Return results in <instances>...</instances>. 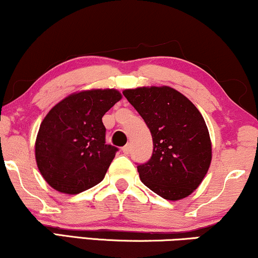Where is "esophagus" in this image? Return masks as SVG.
<instances>
[{
    "mask_svg": "<svg viewBox=\"0 0 258 258\" xmlns=\"http://www.w3.org/2000/svg\"><path fill=\"white\" fill-rule=\"evenodd\" d=\"M130 148H132V146H130V144L125 145V146H124V147L122 148V152H123L124 154H129V152H130Z\"/></svg>",
    "mask_w": 258,
    "mask_h": 258,
    "instance_id": "1",
    "label": "esophagus"
}]
</instances>
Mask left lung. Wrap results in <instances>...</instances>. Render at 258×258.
<instances>
[{
    "mask_svg": "<svg viewBox=\"0 0 258 258\" xmlns=\"http://www.w3.org/2000/svg\"><path fill=\"white\" fill-rule=\"evenodd\" d=\"M124 97L147 124L153 154L138 165L140 179L163 199L189 196L205 178L212 160V144L202 114L173 88L140 87Z\"/></svg>",
    "mask_w": 258,
    "mask_h": 258,
    "instance_id": "left-lung-1",
    "label": "left lung"
}]
</instances>
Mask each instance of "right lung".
<instances>
[{
    "instance_id": "1",
    "label": "right lung",
    "mask_w": 258,
    "mask_h": 258,
    "mask_svg": "<svg viewBox=\"0 0 258 258\" xmlns=\"http://www.w3.org/2000/svg\"><path fill=\"white\" fill-rule=\"evenodd\" d=\"M120 98L116 90L82 91L50 110L36 141L38 168L50 186L75 195L104 179L118 148L106 145L101 118Z\"/></svg>"
}]
</instances>
